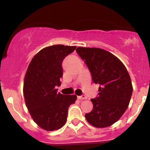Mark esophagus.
Segmentation results:
<instances>
[{
  "label": "esophagus",
  "instance_id": "1",
  "mask_svg": "<svg viewBox=\"0 0 150 150\" xmlns=\"http://www.w3.org/2000/svg\"><path fill=\"white\" fill-rule=\"evenodd\" d=\"M77 98L79 100H86L87 97L86 96H77Z\"/></svg>",
  "mask_w": 150,
  "mask_h": 150
}]
</instances>
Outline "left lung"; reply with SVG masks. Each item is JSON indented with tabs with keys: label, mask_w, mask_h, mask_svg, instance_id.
<instances>
[{
	"label": "left lung",
	"mask_w": 150,
	"mask_h": 150,
	"mask_svg": "<svg viewBox=\"0 0 150 150\" xmlns=\"http://www.w3.org/2000/svg\"><path fill=\"white\" fill-rule=\"evenodd\" d=\"M77 52L90 70L94 83L99 84L98 97L91 99L93 108L85 117L98 128H105L117 122L125 112L133 86L129 73L114 54L98 48L78 47Z\"/></svg>",
	"instance_id": "left-lung-1"
}]
</instances>
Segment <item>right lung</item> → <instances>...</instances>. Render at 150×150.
Segmentation results:
<instances>
[{"mask_svg":"<svg viewBox=\"0 0 150 150\" xmlns=\"http://www.w3.org/2000/svg\"><path fill=\"white\" fill-rule=\"evenodd\" d=\"M76 46L54 45L43 48L31 60L25 75L23 95L26 107L38 126L46 131L62 127L75 95L57 92L63 75L62 62Z\"/></svg>","mask_w":150,"mask_h":150,"instance_id":"right-lung-1","label":"right lung"}]
</instances>
